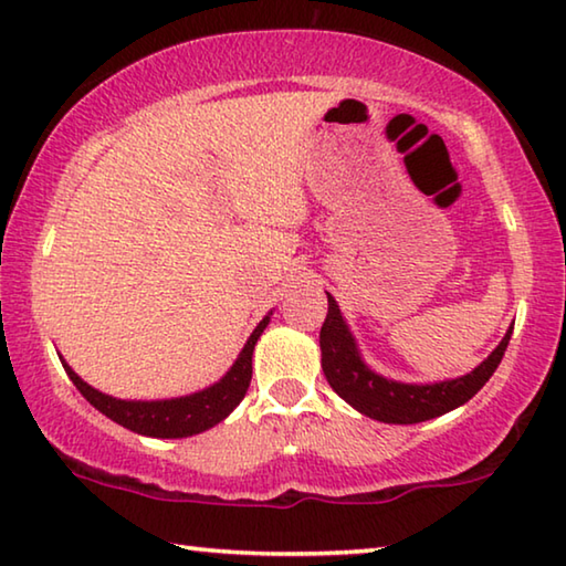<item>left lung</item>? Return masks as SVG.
Returning a JSON list of instances; mask_svg holds the SVG:
<instances>
[{
  "instance_id": "1",
  "label": "left lung",
  "mask_w": 566,
  "mask_h": 566,
  "mask_svg": "<svg viewBox=\"0 0 566 566\" xmlns=\"http://www.w3.org/2000/svg\"><path fill=\"white\" fill-rule=\"evenodd\" d=\"M329 296V312L319 332L322 347V369L324 377L337 395L349 401L354 409L377 421L387 424H417V421L434 419L447 415L464 401L472 399L482 389L506 352V344L512 337V327L504 334L490 357H486L474 371L467 377L439 381V385H401V381H389L367 369V364L359 359V352L354 347V339L342 319V312L334 296Z\"/></svg>"
}]
</instances>
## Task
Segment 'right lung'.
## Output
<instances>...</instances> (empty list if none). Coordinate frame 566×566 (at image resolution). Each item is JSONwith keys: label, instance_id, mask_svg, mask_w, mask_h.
I'll list each match as a JSON object with an SVG mask.
<instances>
[{"label": "right lung", "instance_id": "1", "mask_svg": "<svg viewBox=\"0 0 566 566\" xmlns=\"http://www.w3.org/2000/svg\"><path fill=\"white\" fill-rule=\"evenodd\" d=\"M266 322H270V317H264L260 327L252 332V337L247 339L242 354H239V359L227 371L224 379H219L214 387L197 391L191 397L165 401H124L92 389L87 381H82L74 375L70 364H64V371L92 407H97L102 415H107L117 424L132 429V432L161 439L191 437L214 427L217 421H222L244 399L249 381H252V352L256 339H260V334L266 327Z\"/></svg>", "mask_w": 566, "mask_h": 566}]
</instances>
